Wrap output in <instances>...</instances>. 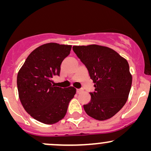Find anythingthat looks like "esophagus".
<instances>
[{
	"mask_svg": "<svg viewBox=\"0 0 151 151\" xmlns=\"http://www.w3.org/2000/svg\"><path fill=\"white\" fill-rule=\"evenodd\" d=\"M81 91H82V89H77V93H79L80 92H81Z\"/></svg>",
	"mask_w": 151,
	"mask_h": 151,
	"instance_id": "1",
	"label": "esophagus"
}]
</instances>
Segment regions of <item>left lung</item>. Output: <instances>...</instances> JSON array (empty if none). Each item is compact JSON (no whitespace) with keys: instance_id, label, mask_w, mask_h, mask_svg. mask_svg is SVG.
Here are the masks:
<instances>
[{"instance_id":"8db88e82","label":"left lung","mask_w":151,"mask_h":151,"mask_svg":"<svg viewBox=\"0 0 151 151\" xmlns=\"http://www.w3.org/2000/svg\"><path fill=\"white\" fill-rule=\"evenodd\" d=\"M77 56L89 71L95 91L84 105L89 116L99 121L113 117L125 105L129 97L132 75L127 60L108 47L89 45L73 46Z\"/></svg>"}]
</instances>
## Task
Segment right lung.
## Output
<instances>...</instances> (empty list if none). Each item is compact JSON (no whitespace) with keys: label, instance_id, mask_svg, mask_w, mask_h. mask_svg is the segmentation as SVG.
Listing matches in <instances>:
<instances>
[{"label":"right lung","instance_id":"1","mask_svg":"<svg viewBox=\"0 0 151 151\" xmlns=\"http://www.w3.org/2000/svg\"><path fill=\"white\" fill-rule=\"evenodd\" d=\"M72 45L50 42L28 55L17 77L18 96L22 106L33 119L45 124L62 120L76 93L73 86H55L52 78L60 75V65L70 55Z\"/></svg>","mask_w":151,"mask_h":151}]
</instances>
